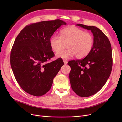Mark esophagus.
<instances>
[{
	"instance_id": "esophagus-1",
	"label": "esophagus",
	"mask_w": 122,
	"mask_h": 122,
	"mask_svg": "<svg viewBox=\"0 0 122 122\" xmlns=\"http://www.w3.org/2000/svg\"><path fill=\"white\" fill-rule=\"evenodd\" d=\"M63 61H64L65 64H67L68 63V61L67 60H64Z\"/></svg>"
}]
</instances>
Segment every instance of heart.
Returning a JSON list of instances; mask_svg holds the SVG:
<instances>
[{
  "instance_id": "obj_1",
  "label": "heart",
  "mask_w": 122,
  "mask_h": 122,
  "mask_svg": "<svg viewBox=\"0 0 122 122\" xmlns=\"http://www.w3.org/2000/svg\"><path fill=\"white\" fill-rule=\"evenodd\" d=\"M94 43V38L91 33L73 26L62 29L61 37L54 35L50 40L51 48L55 53H58L67 47V50L56 54L57 57L64 59H69L74 55L78 59L84 58L90 53Z\"/></svg>"
}]
</instances>
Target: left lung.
<instances>
[{"mask_svg": "<svg viewBox=\"0 0 122 122\" xmlns=\"http://www.w3.org/2000/svg\"><path fill=\"white\" fill-rule=\"evenodd\" d=\"M76 25L90 30L94 38L93 48L86 57L68 63L71 67L69 78L72 90L79 96L87 97L97 93L108 79L112 67V50L109 40L100 29Z\"/></svg>", "mask_w": 122, "mask_h": 122, "instance_id": "8db88e82", "label": "left lung"}]
</instances>
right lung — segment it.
<instances>
[{
	"instance_id": "right-lung-1",
	"label": "right lung",
	"mask_w": 122,
	"mask_h": 122,
	"mask_svg": "<svg viewBox=\"0 0 122 122\" xmlns=\"http://www.w3.org/2000/svg\"><path fill=\"white\" fill-rule=\"evenodd\" d=\"M60 19L32 23L25 26L15 40L11 50V67L22 89L35 96L49 91L53 78L64 63L61 58L48 62L54 56L50 38L62 25Z\"/></svg>"
}]
</instances>
